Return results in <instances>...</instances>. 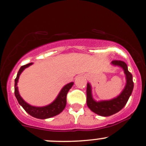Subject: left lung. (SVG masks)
Instances as JSON below:
<instances>
[{
	"instance_id": "8db88e82",
	"label": "left lung",
	"mask_w": 146,
	"mask_h": 146,
	"mask_svg": "<svg viewBox=\"0 0 146 146\" xmlns=\"http://www.w3.org/2000/svg\"><path fill=\"white\" fill-rule=\"evenodd\" d=\"M111 64L113 66H120L123 69L126 75V83L122 92L115 98L111 100L96 101L93 99L92 88L90 84H87V105L91 111L101 116H110L120 111L125 106L130 96L132 94L134 84L133 82V75L128 70L126 64L123 61L113 60Z\"/></svg>"
}]
</instances>
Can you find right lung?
Instances as JSON below:
<instances>
[{
	"mask_svg": "<svg viewBox=\"0 0 146 146\" xmlns=\"http://www.w3.org/2000/svg\"><path fill=\"white\" fill-rule=\"evenodd\" d=\"M33 64V62L29 63V64H26V65L22 66L19 70L18 73L17 74L16 78L15 79V96L18 101L19 104L24 108V110L27 112L28 113L32 115L33 117H36L38 119H47L50 117H54L58 114L60 113L65 108L66 105V94L68 90L73 86V82L67 84L62 88V90L59 92L58 95L56 98V99L50 103V105H47L46 106L43 107H35L27 103L24 99L21 97L20 93L18 91V88H17V82H18L19 78L22 71L25 69L26 68L29 67Z\"/></svg>",
	"mask_w": 146,
	"mask_h": 146,
	"instance_id": "1",
	"label": "right lung"
}]
</instances>
